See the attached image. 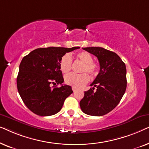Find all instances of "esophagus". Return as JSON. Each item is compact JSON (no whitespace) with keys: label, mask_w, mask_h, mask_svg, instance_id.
I'll list each match as a JSON object with an SVG mask.
<instances>
[{"label":"esophagus","mask_w":149,"mask_h":149,"mask_svg":"<svg viewBox=\"0 0 149 149\" xmlns=\"http://www.w3.org/2000/svg\"><path fill=\"white\" fill-rule=\"evenodd\" d=\"M72 91L74 92V91H76L77 88H76V87H72Z\"/></svg>","instance_id":"34e87169"}]
</instances>
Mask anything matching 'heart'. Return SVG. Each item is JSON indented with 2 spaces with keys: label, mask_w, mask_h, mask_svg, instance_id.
Returning <instances> with one entry per match:
<instances>
[{
  "label": "heart",
  "mask_w": 149,
  "mask_h": 149,
  "mask_svg": "<svg viewBox=\"0 0 149 149\" xmlns=\"http://www.w3.org/2000/svg\"><path fill=\"white\" fill-rule=\"evenodd\" d=\"M76 58L83 63L81 72H88L91 76H96L98 73V65L93 62V57L89 53L81 52L76 54ZM72 60L69 54H65L60 59V68L64 74L69 72L72 69ZM74 74L70 73L65 76L64 81L67 85L79 88L82 87L89 81V77L87 73Z\"/></svg>",
  "instance_id": "b5f03b06"
}]
</instances>
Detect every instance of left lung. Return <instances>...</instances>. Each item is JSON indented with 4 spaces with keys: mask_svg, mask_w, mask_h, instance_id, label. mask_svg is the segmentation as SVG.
Returning <instances> with one entry per match:
<instances>
[{
    "mask_svg": "<svg viewBox=\"0 0 149 149\" xmlns=\"http://www.w3.org/2000/svg\"><path fill=\"white\" fill-rule=\"evenodd\" d=\"M83 49L94 55L100 63V72L85 91L80 101L83 113L91 116H102L115 109L125 92L127 87L125 64L115 52L99 47H85ZM95 87L97 90L93 92Z\"/></svg>",
    "mask_w": 149,
    "mask_h": 149,
    "instance_id": "left-lung-1",
    "label": "left lung"
}]
</instances>
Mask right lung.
<instances>
[{"instance_id":"add662e5","label":"right lung","mask_w":149,"mask_h":149,"mask_svg":"<svg viewBox=\"0 0 149 149\" xmlns=\"http://www.w3.org/2000/svg\"><path fill=\"white\" fill-rule=\"evenodd\" d=\"M36 49L24 56L19 64L17 87L26 107L36 115L51 116L62 109L64 100L73 91L70 85L52 87L64 83L60 61L66 53L79 49Z\"/></svg>"}]
</instances>
